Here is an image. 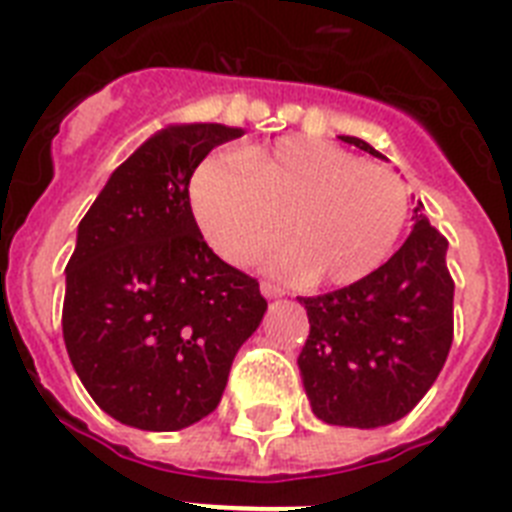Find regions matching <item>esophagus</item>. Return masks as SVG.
Segmentation results:
<instances>
[{"instance_id": "obj_1", "label": "esophagus", "mask_w": 512, "mask_h": 512, "mask_svg": "<svg viewBox=\"0 0 512 512\" xmlns=\"http://www.w3.org/2000/svg\"><path fill=\"white\" fill-rule=\"evenodd\" d=\"M260 292H263V297L276 299V297H281V294H284V289H281V286H278V284H270V281H263V284H260Z\"/></svg>"}]
</instances>
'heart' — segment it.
Returning <instances> with one entry per match:
<instances>
[{
  "mask_svg": "<svg viewBox=\"0 0 512 512\" xmlns=\"http://www.w3.org/2000/svg\"><path fill=\"white\" fill-rule=\"evenodd\" d=\"M189 205L207 244L244 263L284 236L273 263L315 284H355L392 255L410 210L392 168L302 136L247 149L239 160L210 155L189 181Z\"/></svg>",
  "mask_w": 512,
  "mask_h": 512,
  "instance_id": "b5f03b06",
  "label": "heart"
}]
</instances>
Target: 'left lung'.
Here are the masks:
<instances>
[{
	"label": "left lung",
	"mask_w": 512,
	"mask_h": 512,
	"mask_svg": "<svg viewBox=\"0 0 512 512\" xmlns=\"http://www.w3.org/2000/svg\"><path fill=\"white\" fill-rule=\"evenodd\" d=\"M342 141L384 157L357 136ZM413 220L405 244L371 276L299 297L310 334L297 365L323 423L378 429L400 421L450 355L455 281L447 270V239L423 215V205Z\"/></svg>",
	"instance_id": "1"
}]
</instances>
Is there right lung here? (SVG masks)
<instances>
[{"label":"right lung","mask_w":512,"mask_h":512,"mask_svg":"<svg viewBox=\"0 0 512 512\" xmlns=\"http://www.w3.org/2000/svg\"><path fill=\"white\" fill-rule=\"evenodd\" d=\"M242 134L220 123L162 128L78 223L62 336L91 400L126 426L178 431L213 413L268 310L257 278L207 247L189 205L199 162Z\"/></svg>","instance_id":"right-lung-1"}]
</instances>
